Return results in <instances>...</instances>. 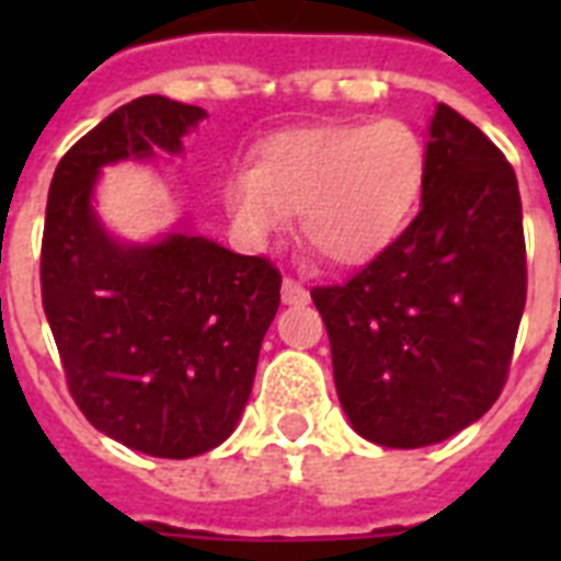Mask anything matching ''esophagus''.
Instances as JSON below:
<instances>
[{
	"label": "esophagus",
	"instance_id": "34e87169",
	"mask_svg": "<svg viewBox=\"0 0 561 561\" xmlns=\"http://www.w3.org/2000/svg\"><path fill=\"white\" fill-rule=\"evenodd\" d=\"M282 302L285 306H306L308 302V290L294 279L282 282Z\"/></svg>",
	"mask_w": 561,
	"mask_h": 561
}]
</instances>
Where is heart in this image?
<instances>
[{
  "label": "heart",
  "instance_id": "1",
  "mask_svg": "<svg viewBox=\"0 0 561 561\" xmlns=\"http://www.w3.org/2000/svg\"><path fill=\"white\" fill-rule=\"evenodd\" d=\"M427 178L425 142L401 118L317 125L264 139L250 171L224 180L236 236L262 250L297 211L299 236L334 264L355 267L387 250L413 218Z\"/></svg>",
  "mask_w": 561,
  "mask_h": 561
}]
</instances>
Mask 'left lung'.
<instances>
[{
	"mask_svg": "<svg viewBox=\"0 0 561 561\" xmlns=\"http://www.w3.org/2000/svg\"><path fill=\"white\" fill-rule=\"evenodd\" d=\"M425 151L410 227L346 285L311 290L343 413L383 448L443 443L495 404L527 302L513 165L448 104Z\"/></svg>",
	"mask_w": 561,
	"mask_h": 561,
	"instance_id": "8db88e82",
	"label": "left lung"
}]
</instances>
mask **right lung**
Segmentation results:
<instances>
[{
  "label": "right lung",
  "instance_id": "1",
  "mask_svg": "<svg viewBox=\"0 0 561 561\" xmlns=\"http://www.w3.org/2000/svg\"><path fill=\"white\" fill-rule=\"evenodd\" d=\"M206 110L142 95L57 162L39 285L75 404L110 439L169 460L211 451L250 399L282 276L188 229L130 244L95 211L104 165L178 157Z\"/></svg>",
  "mask_w": 561,
  "mask_h": 561
}]
</instances>
